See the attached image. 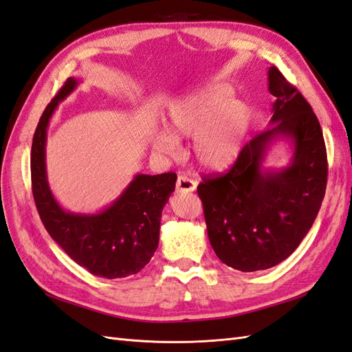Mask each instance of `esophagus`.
<instances>
[{
	"label": "esophagus",
	"mask_w": 352,
	"mask_h": 352,
	"mask_svg": "<svg viewBox=\"0 0 352 352\" xmlns=\"http://www.w3.org/2000/svg\"><path fill=\"white\" fill-rule=\"evenodd\" d=\"M196 186L197 183L195 179L188 178L186 175H179L177 178V192H182V193H190L196 190Z\"/></svg>",
	"instance_id": "esophagus-1"
}]
</instances>
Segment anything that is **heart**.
<instances>
[{
	"label": "heart",
	"instance_id": "b5f03b06",
	"mask_svg": "<svg viewBox=\"0 0 352 352\" xmlns=\"http://www.w3.org/2000/svg\"><path fill=\"white\" fill-rule=\"evenodd\" d=\"M166 126L153 135L156 151L177 156L178 140L193 138L197 164L210 170H226L245 146L251 113L245 102L233 98L230 86L212 83L170 104Z\"/></svg>",
	"mask_w": 352,
	"mask_h": 352
}]
</instances>
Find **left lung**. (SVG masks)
Segmentation results:
<instances>
[{
    "label": "left lung",
    "mask_w": 352,
    "mask_h": 352,
    "mask_svg": "<svg viewBox=\"0 0 352 352\" xmlns=\"http://www.w3.org/2000/svg\"><path fill=\"white\" fill-rule=\"evenodd\" d=\"M267 82L275 96L270 128L245 144L228 174L204 177L197 186L214 253L241 272L272 267L299 247L317 219L327 184L317 116L275 67L269 68ZM279 139L291 146V162L267 168V151Z\"/></svg>",
    "instance_id": "1"
}]
</instances>
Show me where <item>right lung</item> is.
<instances>
[{"label":"right lung","instance_id":"1","mask_svg":"<svg viewBox=\"0 0 352 352\" xmlns=\"http://www.w3.org/2000/svg\"><path fill=\"white\" fill-rule=\"evenodd\" d=\"M78 85L80 80L74 77L67 80L35 129L31 148L34 201L49 235L77 265L101 278H126L138 274L155 254L162 211L175 190L177 175L137 174L116 201L98 212L62 208L47 179V128L59 102Z\"/></svg>","mask_w":352,"mask_h":352}]
</instances>
